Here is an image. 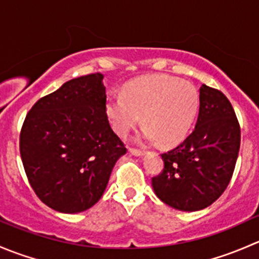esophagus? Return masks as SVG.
<instances>
[{
	"instance_id": "obj_1",
	"label": "esophagus",
	"mask_w": 259,
	"mask_h": 259,
	"mask_svg": "<svg viewBox=\"0 0 259 259\" xmlns=\"http://www.w3.org/2000/svg\"><path fill=\"white\" fill-rule=\"evenodd\" d=\"M129 151H130V154H133V155H135V156H142L143 154H144L142 150H140V149H135V148H130Z\"/></svg>"
}]
</instances>
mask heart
Returning a JSON list of instances; mask_svg holds the SVG:
<instances>
[{"mask_svg": "<svg viewBox=\"0 0 259 259\" xmlns=\"http://www.w3.org/2000/svg\"><path fill=\"white\" fill-rule=\"evenodd\" d=\"M199 106V96L190 83L168 75H151L135 79L111 94L106 101L113 129L120 137L143 122L146 125L139 142L173 146L189 134Z\"/></svg>", "mask_w": 259, "mask_h": 259, "instance_id": "obj_1", "label": "heart"}]
</instances>
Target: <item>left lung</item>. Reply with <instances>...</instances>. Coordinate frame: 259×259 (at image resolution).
<instances>
[{"label": "left lung", "instance_id": "obj_1", "mask_svg": "<svg viewBox=\"0 0 259 259\" xmlns=\"http://www.w3.org/2000/svg\"><path fill=\"white\" fill-rule=\"evenodd\" d=\"M239 146L241 127L233 106L222 91L203 83L194 130L161 154L164 169L151 179L156 197L178 210L209 207L231 182Z\"/></svg>", "mask_w": 259, "mask_h": 259}]
</instances>
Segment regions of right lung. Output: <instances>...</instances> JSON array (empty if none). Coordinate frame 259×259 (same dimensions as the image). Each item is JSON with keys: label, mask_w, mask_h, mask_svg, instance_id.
I'll list each match as a JSON object with an SVG mask.
<instances>
[{"label": "right lung", "mask_w": 259, "mask_h": 259, "mask_svg": "<svg viewBox=\"0 0 259 259\" xmlns=\"http://www.w3.org/2000/svg\"><path fill=\"white\" fill-rule=\"evenodd\" d=\"M101 74L72 79L36 101L23 121L20 153L40 200L79 213L104 194L115 163L126 153L106 115Z\"/></svg>", "instance_id": "1"}]
</instances>
